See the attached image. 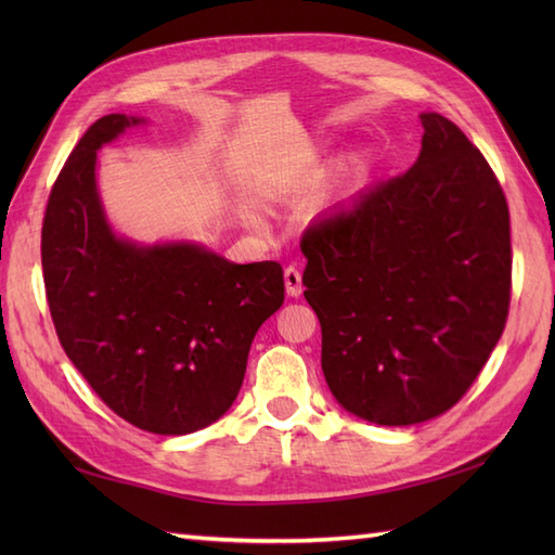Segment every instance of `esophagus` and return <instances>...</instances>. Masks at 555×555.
I'll list each match as a JSON object with an SVG mask.
<instances>
[{"label": "esophagus", "instance_id": "esophagus-1", "mask_svg": "<svg viewBox=\"0 0 555 555\" xmlns=\"http://www.w3.org/2000/svg\"><path fill=\"white\" fill-rule=\"evenodd\" d=\"M284 281H286V293L291 298H298L302 293V274L296 264H288L284 271Z\"/></svg>", "mask_w": 555, "mask_h": 555}]
</instances>
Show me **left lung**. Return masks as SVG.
I'll list each match as a JSON object with an SVG mask.
<instances>
[{"label": "left lung", "mask_w": 555, "mask_h": 555, "mask_svg": "<svg viewBox=\"0 0 555 555\" xmlns=\"http://www.w3.org/2000/svg\"><path fill=\"white\" fill-rule=\"evenodd\" d=\"M412 167L317 217L300 247L322 372L352 415L408 427L451 410L508 320L511 215L485 155L420 114Z\"/></svg>", "instance_id": "obj_1"}]
</instances>
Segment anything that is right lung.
I'll list each match as a JSON object with an SVG mask.
<instances>
[{
    "label": "right lung",
    "mask_w": 555,
    "mask_h": 555,
    "mask_svg": "<svg viewBox=\"0 0 555 555\" xmlns=\"http://www.w3.org/2000/svg\"><path fill=\"white\" fill-rule=\"evenodd\" d=\"M143 121L107 114L78 140L47 203L42 274L56 336L92 391L138 429L181 436L233 405L257 328L284 305V269L112 231L98 150Z\"/></svg>",
    "instance_id": "1"
}]
</instances>
